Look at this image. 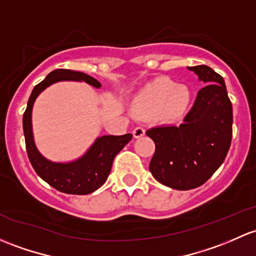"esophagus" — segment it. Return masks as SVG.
Instances as JSON below:
<instances>
[{
    "label": "esophagus",
    "mask_w": 256,
    "mask_h": 256,
    "mask_svg": "<svg viewBox=\"0 0 256 256\" xmlns=\"http://www.w3.org/2000/svg\"><path fill=\"white\" fill-rule=\"evenodd\" d=\"M132 135H134V137H135V138H138V137H142L144 135V128H134V131H132Z\"/></svg>",
    "instance_id": "1"
}]
</instances>
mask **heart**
<instances>
[{
    "mask_svg": "<svg viewBox=\"0 0 256 256\" xmlns=\"http://www.w3.org/2000/svg\"><path fill=\"white\" fill-rule=\"evenodd\" d=\"M190 100L192 93L186 86H176L168 77H160L136 94L132 108L141 116L152 118L157 115L164 121H174L184 115Z\"/></svg>",
    "mask_w": 256,
    "mask_h": 256,
    "instance_id": "obj_1",
    "label": "heart"
}]
</instances>
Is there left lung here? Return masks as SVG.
I'll return each instance as SVG.
<instances>
[{
  "label": "left lung",
  "instance_id": "obj_1",
  "mask_svg": "<svg viewBox=\"0 0 256 256\" xmlns=\"http://www.w3.org/2000/svg\"><path fill=\"white\" fill-rule=\"evenodd\" d=\"M206 83L180 125L146 131L156 144L150 170L176 190L201 186L224 160L232 142L233 109L224 80L206 64L189 67Z\"/></svg>",
  "mask_w": 256,
  "mask_h": 256
}]
</instances>
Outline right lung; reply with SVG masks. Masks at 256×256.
I'll return each mask as SVG.
<instances>
[{"mask_svg":"<svg viewBox=\"0 0 256 256\" xmlns=\"http://www.w3.org/2000/svg\"><path fill=\"white\" fill-rule=\"evenodd\" d=\"M84 80L94 87H100V83L98 80L83 72L64 68H58L50 72L46 78L34 87L33 92L29 96L28 106L23 114L26 148L34 170L54 189L64 194L87 195V194L96 192L106 182L115 156L125 147V144L130 142L132 135L126 134L121 136L99 137L96 144L90 147V150L76 162L60 164L45 160L38 152L34 144L33 132H32V108H33L34 100L42 90L58 80Z\"/></svg>","mask_w":256,"mask_h":256,"instance_id":"obj_1","label":"right lung"}]
</instances>
